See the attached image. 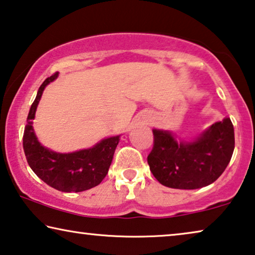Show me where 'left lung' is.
<instances>
[{"instance_id": "left-lung-1", "label": "left lung", "mask_w": 255, "mask_h": 255, "mask_svg": "<svg viewBox=\"0 0 255 255\" xmlns=\"http://www.w3.org/2000/svg\"><path fill=\"white\" fill-rule=\"evenodd\" d=\"M152 132L150 171L170 188L196 189L213 184L234 153L235 130L230 118L215 123L193 142H177L167 130L153 129Z\"/></svg>"}]
</instances>
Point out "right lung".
Listing matches in <instances>:
<instances>
[{
	"label": "right lung",
	"instance_id": "right-lung-1",
	"mask_svg": "<svg viewBox=\"0 0 255 255\" xmlns=\"http://www.w3.org/2000/svg\"><path fill=\"white\" fill-rule=\"evenodd\" d=\"M57 75L55 73L46 78L39 88L27 116L23 148L32 171L48 186L61 192H83L96 187L106 177L120 136L104 138L93 148L71 153H57L42 146L34 134L32 120L44 89L55 80Z\"/></svg>",
	"mask_w": 255,
	"mask_h": 255
}]
</instances>
